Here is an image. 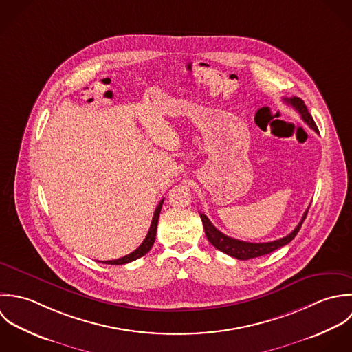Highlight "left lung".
<instances>
[{
  "label": "left lung",
  "mask_w": 352,
  "mask_h": 352,
  "mask_svg": "<svg viewBox=\"0 0 352 352\" xmlns=\"http://www.w3.org/2000/svg\"><path fill=\"white\" fill-rule=\"evenodd\" d=\"M284 100L291 104L302 117V120L314 131L318 133V129H317V125L314 124V120L313 117L310 116L306 104L303 103L302 99L294 96V98H284ZM307 211L303 213L302 216V220L298 223V226L285 236H283L280 239H276V241H272V242H264V243H252V242H245V241H239V239H234V238H230L227 235H224L223 232H220L213 224L211 223V220L204 214V213H200V217L203 220V226H204V231H206V235L208 238V241L211 242L212 245L219 249L220 252L234 257V258H238V260H249V258H256V257H260V256H264V254H270L272 252H275L276 249H279L281 246L289 243L298 234V231L300 230L302 227V223L303 220L306 219V214Z\"/></svg>",
  "instance_id": "8db88e82"
}]
</instances>
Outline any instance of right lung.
<instances>
[{
	"mask_svg": "<svg viewBox=\"0 0 352 352\" xmlns=\"http://www.w3.org/2000/svg\"><path fill=\"white\" fill-rule=\"evenodd\" d=\"M163 201H164V200H162V201L159 203V206L156 207L155 213H153V217H152V223H151L149 231H148V234H146V236H145V239L142 241V243H141L140 246H139V248H138L135 252H132L131 254H128V256H124V257H121V258H117V260L104 261V264H111V265H122V264H128V263H132V261H135V260L140 258V257H142L144 254H146V253L149 252V249L152 248V245H153V242H155V238H156L157 220H159V213H160V211H162V206H163ZM102 263H103V261H102Z\"/></svg>",
	"mask_w": 352,
	"mask_h": 352,
	"instance_id": "obj_1",
	"label": "right lung"
}]
</instances>
